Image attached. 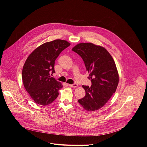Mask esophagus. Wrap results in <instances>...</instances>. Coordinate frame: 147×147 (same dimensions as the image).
<instances>
[{"label": "esophagus", "mask_w": 147, "mask_h": 147, "mask_svg": "<svg viewBox=\"0 0 147 147\" xmlns=\"http://www.w3.org/2000/svg\"><path fill=\"white\" fill-rule=\"evenodd\" d=\"M69 86L70 87H73V88H75V87H77L78 86V84H69Z\"/></svg>", "instance_id": "esophagus-1"}]
</instances>
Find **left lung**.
Wrapping results in <instances>:
<instances>
[{"label":"left lung","instance_id":"obj_1","mask_svg":"<svg viewBox=\"0 0 147 147\" xmlns=\"http://www.w3.org/2000/svg\"><path fill=\"white\" fill-rule=\"evenodd\" d=\"M72 51L82 58L92 82L91 87L82 86L86 95L78 102L87 111H97L108 101L118 86L119 75L114 60L104 47L92 43H79Z\"/></svg>","mask_w":147,"mask_h":147}]
</instances>
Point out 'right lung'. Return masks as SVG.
<instances>
[{
    "label": "right lung",
    "mask_w": 147,
    "mask_h": 147,
    "mask_svg": "<svg viewBox=\"0 0 147 147\" xmlns=\"http://www.w3.org/2000/svg\"><path fill=\"white\" fill-rule=\"evenodd\" d=\"M70 45L66 40L56 39L39 46L28 57L22 68V80L25 90L36 104L45 106L57 98L63 86L50 74L55 73L57 57Z\"/></svg>",
    "instance_id": "right-lung-1"
}]
</instances>
